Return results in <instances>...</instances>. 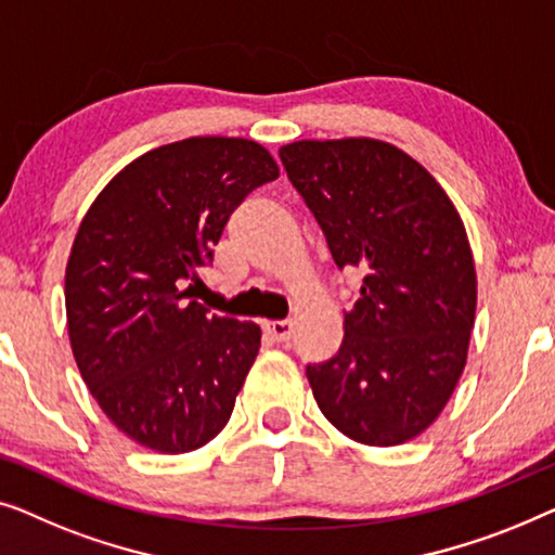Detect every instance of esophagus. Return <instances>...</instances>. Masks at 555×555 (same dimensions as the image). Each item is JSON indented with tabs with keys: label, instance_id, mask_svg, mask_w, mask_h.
I'll use <instances>...</instances> for the list:
<instances>
[{
	"label": "esophagus",
	"instance_id": "34e87169",
	"mask_svg": "<svg viewBox=\"0 0 555 555\" xmlns=\"http://www.w3.org/2000/svg\"><path fill=\"white\" fill-rule=\"evenodd\" d=\"M263 332H267L274 341H288L294 334V324L292 322H267L263 324Z\"/></svg>",
	"mask_w": 555,
	"mask_h": 555
}]
</instances>
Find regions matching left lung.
I'll use <instances>...</instances> for the list:
<instances>
[{
  "mask_svg": "<svg viewBox=\"0 0 555 555\" xmlns=\"http://www.w3.org/2000/svg\"><path fill=\"white\" fill-rule=\"evenodd\" d=\"M279 158L334 263L364 271L339 352L307 364L319 410L357 442H408L465 366L478 299L465 225L440 183L382 140H299Z\"/></svg>",
  "mask_w": 555,
  "mask_h": 555,
  "instance_id": "left-lung-1",
  "label": "left lung"
}]
</instances>
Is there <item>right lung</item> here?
I'll return each instance as SVG.
<instances>
[{
	"label": "right lung",
	"instance_id": "obj_1",
	"mask_svg": "<svg viewBox=\"0 0 555 555\" xmlns=\"http://www.w3.org/2000/svg\"><path fill=\"white\" fill-rule=\"evenodd\" d=\"M276 178L254 140L189 138L132 160L82 218L65 274L69 345L105 415L143 448L198 450L229 423L261 330L210 317L191 294L229 216Z\"/></svg>",
	"mask_w": 555,
	"mask_h": 555
}]
</instances>
